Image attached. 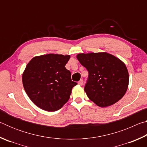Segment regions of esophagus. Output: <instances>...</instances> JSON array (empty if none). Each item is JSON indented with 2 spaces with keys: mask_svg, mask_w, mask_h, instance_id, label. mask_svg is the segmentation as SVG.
Masks as SVG:
<instances>
[{
  "mask_svg": "<svg viewBox=\"0 0 147 147\" xmlns=\"http://www.w3.org/2000/svg\"><path fill=\"white\" fill-rule=\"evenodd\" d=\"M78 84H79L80 86H82L83 84H84V81H83V80H80L78 82Z\"/></svg>",
  "mask_w": 147,
  "mask_h": 147,
  "instance_id": "obj_1",
  "label": "esophagus"
}]
</instances>
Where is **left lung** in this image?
Returning <instances> with one entry per match:
<instances>
[{"label": "left lung", "instance_id": "left-lung-1", "mask_svg": "<svg viewBox=\"0 0 147 147\" xmlns=\"http://www.w3.org/2000/svg\"><path fill=\"white\" fill-rule=\"evenodd\" d=\"M76 58L88 71L84 91L91 101L104 108L123 97L129 83L128 71L123 61L107 53H81Z\"/></svg>", "mask_w": 147, "mask_h": 147}]
</instances>
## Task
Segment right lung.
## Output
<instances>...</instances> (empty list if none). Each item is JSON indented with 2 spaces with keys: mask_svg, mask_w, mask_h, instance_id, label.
<instances>
[{
  "mask_svg": "<svg viewBox=\"0 0 147 147\" xmlns=\"http://www.w3.org/2000/svg\"><path fill=\"white\" fill-rule=\"evenodd\" d=\"M70 57L49 54L34 57L27 64L22 76L23 87L39 108L55 111L69 100L72 89L77 85L65 67Z\"/></svg>",
  "mask_w": 147,
  "mask_h": 147,
  "instance_id": "right-lung-1",
  "label": "right lung"
}]
</instances>
